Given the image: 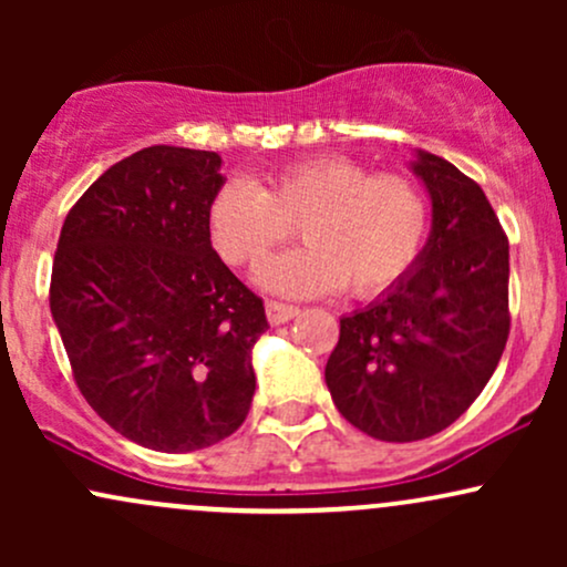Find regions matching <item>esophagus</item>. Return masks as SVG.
<instances>
[{"instance_id": "obj_1", "label": "esophagus", "mask_w": 567, "mask_h": 567, "mask_svg": "<svg viewBox=\"0 0 567 567\" xmlns=\"http://www.w3.org/2000/svg\"><path fill=\"white\" fill-rule=\"evenodd\" d=\"M266 317H269V322H271V324L290 322L292 317H298V306L279 303V301H269V303H266Z\"/></svg>"}]
</instances>
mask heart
Segmentation results:
<instances>
[{
    "instance_id": "obj_1",
    "label": "heart",
    "mask_w": 567,
    "mask_h": 567,
    "mask_svg": "<svg viewBox=\"0 0 567 567\" xmlns=\"http://www.w3.org/2000/svg\"><path fill=\"white\" fill-rule=\"evenodd\" d=\"M301 224L303 247L258 271L264 290L315 298L347 290L373 298L410 275L429 234V202L408 175H373L347 157H315L264 181L231 178L213 194L205 229L231 266H258Z\"/></svg>"
}]
</instances>
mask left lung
Listing matches in <instances>:
<instances>
[{
  "label": "left lung",
  "mask_w": 567,
  "mask_h": 567,
  "mask_svg": "<svg viewBox=\"0 0 567 567\" xmlns=\"http://www.w3.org/2000/svg\"><path fill=\"white\" fill-rule=\"evenodd\" d=\"M432 231L410 275L341 317L324 383L338 413L383 442L451 426L491 381L509 338V243L485 192L415 152Z\"/></svg>",
  "instance_id": "1"
}]
</instances>
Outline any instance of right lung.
<instances>
[{"label": "right lung", "instance_id": "obj_1", "mask_svg": "<svg viewBox=\"0 0 567 567\" xmlns=\"http://www.w3.org/2000/svg\"><path fill=\"white\" fill-rule=\"evenodd\" d=\"M220 154L148 146L63 220L50 311L90 408L148 451L210 447L243 426L269 328L205 229Z\"/></svg>", "mask_w": 567, "mask_h": 567}]
</instances>
